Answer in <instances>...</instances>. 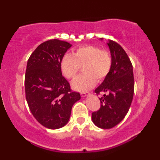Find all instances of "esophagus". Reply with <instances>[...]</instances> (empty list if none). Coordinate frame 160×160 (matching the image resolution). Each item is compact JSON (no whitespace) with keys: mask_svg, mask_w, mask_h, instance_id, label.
Masks as SVG:
<instances>
[{"mask_svg":"<svg viewBox=\"0 0 160 160\" xmlns=\"http://www.w3.org/2000/svg\"><path fill=\"white\" fill-rule=\"evenodd\" d=\"M90 94H89V92H82V93H81V96L82 97H86V96H88V95H89Z\"/></svg>","mask_w":160,"mask_h":160,"instance_id":"1","label":"esophagus"}]
</instances>
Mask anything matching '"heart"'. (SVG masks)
Masks as SVG:
<instances>
[{
    "mask_svg": "<svg viewBox=\"0 0 160 160\" xmlns=\"http://www.w3.org/2000/svg\"><path fill=\"white\" fill-rule=\"evenodd\" d=\"M110 53L98 47L86 46L77 49L72 55L66 54L61 61V70L68 79L74 78L80 67L84 66L82 73L71 82L73 89L86 92L95 85V80H102L107 76L111 68Z\"/></svg>",
    "mask_w": 160,
    "mask_h": 160,
    "instance_id": "b5f03b06",
    "label": "heart"
}]
</instances>
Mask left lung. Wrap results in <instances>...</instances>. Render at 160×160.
<instances>
[{
	"label": "left lung",
	"mask_w": 160,
	"mask_h": 160,
	"mask_svg": "<svg viewBox=\"0 0 160 160\" xmlns=\"http://www.w3.org/2000/svg\"><path fill=\"white\" fill-rule=\"evenodd\" d=\"M103 40V38H100ZM112 58L111 68L104 81L95 89L96 94L102 93L101 108L92 113V120L101 128H111L117 126L127 114L134 95L133 67L120 45L108 40Z\"/></svg>",
	"instance_id": "8db88e82"
}]
</instances>
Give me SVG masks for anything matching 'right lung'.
Masks as SVG:
<instances>
[{
  "mask_svg": "<svg viewBox=\"0 0 160 160\" xmlns=\"http://www.w3.org/2000/svg\"><path fill=\"white\" fill-rule=\"evenodd\" d=\"M71 47L56 39L43 42L27 62L25 88L28 105L34 118L50 129H58L68 122L73 105L81 98L79 92H71L60 65Z\"/></svg>",
  "mask_w": 160,
  "mask_h": 160,
  "instance_id": "add662e5",
  "label": "right lung"
}]
</instances>
